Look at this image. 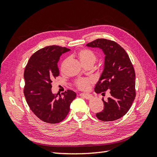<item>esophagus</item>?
<instances>
[{
  "label": "esophagus",
  "instance_id": "34e87169",
  "mask_svg": "<svg viewBox=\"0 0 157 157\" xmlns=\"http://www.w3.org/2000/svg\"><path fill=\"white\" fill-rule=\"evenodd\" d=\"M79 96H82V97H83V98H86V100H89V99H90L92 97V96L91 94H84V93H82V94H79Z\"/></svg>",
  "mask_w": 157,
  "mask_h": 157
}]
</instances>
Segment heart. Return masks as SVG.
<instances>
[{"label": "heart", "instance_id": "b5f03b06", "mask_svg": "<svg viewBox=\"0 0 157 157\" xmlns=\"http://www.w3.org/2000/svg\"><path fill=\"white\" fill-rule=\"evenodd\" d=\"M78 57L79 61L82 63L83 65H88L92 64L93 65L96 61V55L92 51L89 49H82L79 51L78 52ZM68 61V59H66L63 61L61 65V70L63 71L64 70L67 63ZM94 80L92 78H79L76 79L75 81V85L80 90H87L90 87V86L94 84Z\"/></svg>", "mask_w": 157, "mask_h": 157}]
</instances>
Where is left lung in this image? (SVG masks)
<instances>
[{
  "label": "left lung",
  "mask_w": 157,
  "mask_h": 157,
  "mask_svg": "<svg viewBox=\"0 0 157 157\" xmlns=\"http://www.w3.org/2000/svg\"><path fill=\"white\" fill-rule=\"evenodd\" d=\"M102 49L105 55L104 69L94 91L111 96L104 101V109L96 113L103 121H112L122 117L132 106L136 97V74L132 63L125 51L117 43L106 39H96L86 44Z\"/></svg>",
  "instance_id": "8db88e82"
}]
</instances>
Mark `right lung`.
<instances>
[{
	"label": "right lung",
	"mask_w": 157,
	"mask_h": 157,
	"mask_svg": "<svg viewBox=\"0 0 157 157\" xmlns=\"http://www.w3.org/2000/svg\"><path fill=\"white\" fill-rule=\"evenodd\" d=\"M69 51L59 46H46L32 55L25 68L23 92L26 102L36 116L46 123L62 121L76 97V93L70 90L61 95L51 90L52 80L59 75L60 56Z\"/></svg>",
	"instance_id": "right-lung-1"
}]
</instances>
